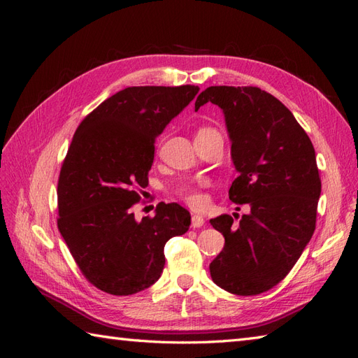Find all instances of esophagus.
Returning <instances> with one entry per match:
<instances>
[{
	"label": "esophagus",
	"mask_w": 358,
	"mask_h": 358,
	"mask_svg": "<svg viewBox=\"0 0 358 358\" xmlns=\"http://www.w3.org/2000/svg\"><path fill=\"white\" fill-rule=\"evenodd\" d=\"M203 224H204L203 216H200V215H194L192 216V220H191V227H192V229H200Z\"/></svg>",
	"instance_id": "obj_1"
}]
</instances>
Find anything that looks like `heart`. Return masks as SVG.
<instances>
[{
    "mask_svg": "<svg viewBox=\"0 0 358 358\" xmlns=\"http://www.w3.org/2000/svg\"><path fill=\"white\" fill-rule=\"evenodd\" d=\"M210 131H215L213 128H208V127H204V128H200L199 131H197V136H201V134H206V133H210ZM179 196L185 200L191 208H196V209H199V208H203V206L206 204V197H204V194L199 189V187L197 185H182L180 188H179Z\"/></svg>",
    "mask_w": 358,
    "mask_h": 358,
    "instance_id": "obj_1",
    "label": "heart"
}]
</instances>
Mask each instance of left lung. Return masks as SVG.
I'll list each match as a JSON object with an SVG mask.
<instances>
[{
  "label": "left lung",
  "instance_id": "left-lung-1",
  "mask_svg": "<svg viewBox=\"0 0 358 358\" xmlns=\"http://www.w3.org/2000/svg\"><path fill=\"white\" fill-rule=\"evenodd\" d=\"M209 101L222 109L231 140L237 178L229 197L251 209L237 222V213L210 220L225 239L210 276L231 294L257 296L289 273L315 231V149L294 115L257 86H209L196 110Z\"/></svg>",
  "mask_w": 358,
  "mask_h": 358
}]
</instances>
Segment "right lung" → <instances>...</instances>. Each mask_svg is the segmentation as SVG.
<instances>
[{
  "instance_id": "obj_1",
  "label": "right lung",
  "mask_w": 358,
  "mask_h": 358,
  "mask_svg": "<svg viewBox=\"0 0 358 358\" xmlns=\"http://www.w3.org/2000/svg\"><path fill=\"white\" fill-rule=\"evenodd\" d=\"M199 86H129L86 116L58 179V229L82 275L113 296L154 285L164 245L187 233L189 212L159 203L137 221V189L148 185L155 138L194 100Z\"/></svg>"
}]
</instances>
